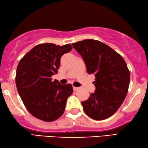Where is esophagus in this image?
Returning a JSON list of instances; mask_svg holds the SVG:
<instances>
[{
    "instance_id": "esophagus-1",
    "label": "esophagus",
    "mask_w": 148,
    "mask_h": 148,
    "mask_svg": "<svg viewBox=\"0 0 148 148\" xmlns=\"http://www.w3.org/2000/svg\"><path fill=\"white\" fill-rule=\"evenodd\" d=\"M80 88L79 87H73V89H74V91H77V90H78V89H79Z\"/></svg>"
}]
</instances>
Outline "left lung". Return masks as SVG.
<instances>
[{
  "label": "left lung",
  "instance_id": "8db88e82",
  "mask_svg": "<svg viewBox=\"0 0 148 148\" xmlns=\"http://www.w3.org/2000/svg\"><path fill=\"white\" fill-rule=\"evenodd\" d=\"M82 56L87 73L94 74L96 90L82 102L85 113L95 120L111 117L124 102L130 84V71L123 57L98 40H85L73 43Z\"/></svg>",
  "mask_w": 148,
  "mask_h": 148
}]
</instances>
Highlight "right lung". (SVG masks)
<instances>
[{
	"label": "right lung",
	"mask_w": 148,
	"mask_h": 148,
	"mask_svg": "<svg viewBox=\"0 0 148 148\" xmlns=\"http://www.w3.org/2000/svg\"><path fill=\"white\" fill-rule=\"evenodd\" d=\"M72 49L70 44L57 46L51 43L37 45L18 65L16 84L28 111L36 118L53 121L64 113L68 97L72 94L70 84L61 85L51 76L58 72L63 55Z\"/></svg>",
	"instance_id": "add662e5"
}]
</instances>
